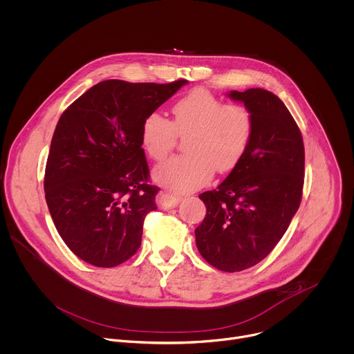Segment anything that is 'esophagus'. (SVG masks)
Returning <instances> with one entry per match:
<instances>
[{
    "mask_svg": "<svg viewBox=\"0 0 354 354\" xmlns=\"http://www.w3.org/2000/svg\"><path fill=\"white\" fill-rule=\"evenodd\" d=\"M182 200V197L179 194H175V193H171V192H160L158 196H157V204L167 209V208H174L179 204V201Z\"/></svg>",
    "mask_w": 354,
    "mask_h": 354,
    "instance_id": "1",
    "label": "esophagus"
}]
</instances>
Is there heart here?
Instances as JSON below:
<instances>
[{"label": "heart", "instance_id": "b5f03b06", "mask_svg": "<svg viewBox=\"0 0 354 354\" xmlns=\"http://www.w3.org/2000/svg\"><path fill=\"white\" fill-rule=\"evenodd\" d=\"M254 133L251 111L225 103L207 89H193L172 106V120L158 113L142 124V145L150 158L162 161L185 136L186 154L175 156L154 171L167 189L187 192L208 183L215 172L232 171L244 157Z\"/></svg>", "mask_w": 354, "mask_h": 354}]
</instances>
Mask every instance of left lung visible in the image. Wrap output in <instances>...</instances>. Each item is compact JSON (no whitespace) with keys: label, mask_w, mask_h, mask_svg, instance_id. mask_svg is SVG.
<instances>
[{"label":"left lung","mask_w":354,"mask_h":354,"mask_svg":"<svg viewBox=\"0 0 354 354\" xmlns=\"http://www.w3.org/2000/svg\"><path fill=\"white\" fill-rule=\"evenodd\" d=\"M229 96L251 111L252 139L229 176L198 196L207 215L194 233L201 257L233 273L265 259L287 232L302 200L305 147L298 124L274 93L251 88Z\"/></svg>","instance_id":"1"}]
</instances>
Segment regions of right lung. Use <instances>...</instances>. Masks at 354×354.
<instances>
[{
    "mask_svg": "<svg viewBox=\"0 0 354 354\" xmlns=\"http://www.w3.org/2000/svg\"><path fill=\"white\" fill-rule=\"evenodd\" d=\"M186 82L106 80L60 115L45 167V200L62 240L86 263L114 268L140 247L160 190L149 183L142 124Z\"/></svg>",
    "mask_w": 354,
    "mask_h": 354,
    "instance_id": "right-lung-1",
    "label": "right lung"
}]
</instances>
